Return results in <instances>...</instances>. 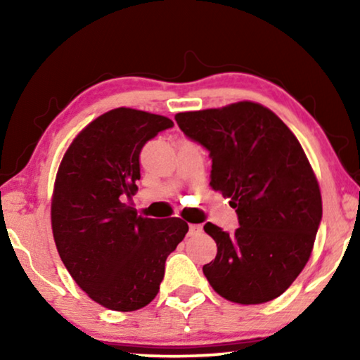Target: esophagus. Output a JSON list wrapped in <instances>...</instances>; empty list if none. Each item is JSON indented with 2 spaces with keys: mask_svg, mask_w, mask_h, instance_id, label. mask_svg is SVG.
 <instances>
[{
  "mask_svg": "<svg viewBox=\"0 0 360 360\" xmlns=\"http://www.w3.org/2000/svg\"><path fill=\"white\" fill-rule=\"evenodd\" d=\"M201 231H203V228H201V224H190L188 234L190 236H196V234H200Z\"/></svg>",
  "mask_w": 360,
  "mask_h": 360,
  "instance_id": "1",
  "label": "esophagus"
}]
</instances>
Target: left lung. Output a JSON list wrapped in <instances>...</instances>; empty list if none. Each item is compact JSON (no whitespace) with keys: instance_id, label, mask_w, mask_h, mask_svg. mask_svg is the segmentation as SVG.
Returning <instances> with one entry per match:
<instances>
[{"instance_id":"obj_1","label":"left lung","mask_w":360,"mask_h":360,"mask_svg":"<svg viewBox=\"0 0 360 360\" xmlns=\"http://www.w3.org/2000/svg\"><path fill=\"white\" fill-rule=\"evenodd\" d=\"M186 137L208 149L211 188L231 198L239 228L205 224L218 245L203 274L221 297L267 303L298 277L323 216L321 193L304 150L287 124L259 103L179 112Z\"/></svg>"}]
</instances>
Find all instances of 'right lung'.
<instances>
[{"instance_id": "right-lung-1", "label": "right lung", "mask_w": 360, "mask_h": 360, "mask_svg": "<svg viewBox=\"0 0 360 360\" xmlns=\"http://www.w3.org/2000/svg\"><path fill=\"white\" fill-rule=\"evenodd\" d=\"M172 126L165 116L116 108L73 139L58 167L51 210L58 255L78 287L108 309L149 304L167 257L188 233L184 219L142 218L124 203L137 191L142 147Z\"/></svg>"}]
</instances>
